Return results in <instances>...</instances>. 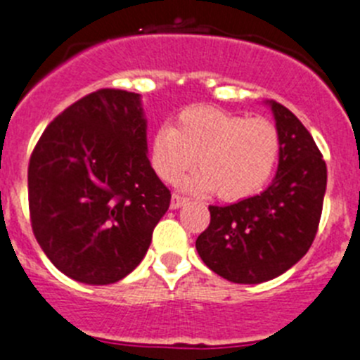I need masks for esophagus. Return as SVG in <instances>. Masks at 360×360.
<instances>
[{"mask_svg":"<svg viewBox=\"0 0 360 360\" xmlns=\"http://www.w3.org/2000/svg\"><path fill=\"white\" fill-rule=\"evenodd\" d=\"M184 202H186V199H184V197H181V195H177V193H174L172 200H170V208L177 210V208H181V206H183Z\"/></svg>","mask_w":360,"mask_h":360,"instance_id":"1","label":"esophagus"}]
</instances>
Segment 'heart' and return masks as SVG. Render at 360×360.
Wrapping results in <instances>:
<instances>
[{"label":"heart","mask_w":360,"mask_h":360,"mask_svg":"<svg viewBox=\"0 0 360 360\" xmlns=\"http://www.w3.org/2000/svg\"><path fill=\"white\" fill-rule=\"evenodd\" d=\"M280 156V134L267 118H245L193 105L177 115L176 125H163L150 140V165L165 183H176L195 165L188 179L197 192H213L224 200L257 193L273 176Z\"/></svg>","instance_id":"1"}]
</instances>
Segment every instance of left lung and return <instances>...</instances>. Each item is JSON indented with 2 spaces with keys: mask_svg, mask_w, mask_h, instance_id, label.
Masks as SVG:
<instances>
[{
  "mask_svg": "<svg viewBox=\"0 0 360 360\" xmlns=\"http://www.w3.org/2000/svg\"><path fill=\"white\" fill-rule=\"evenodd\" d=\"M280 134L276 177L260 195L210 206V226L195 248L213 273L233 283H262L305 257L317 233L326 163L305 125L269 100Z\"/></svg>",
  "mask_w": 360,
  "mask_h": 360,
  "instance_id": "obj_1",
  "label": "left lung"
}]
</instances>
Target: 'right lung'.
Instances as JSON below:
<instances>
[{"mask_svg":"<svg viewBox=\"0 0 360 360\" xmlns=\"http://www.w3.org/2000/svg\"><path fill=\"white\" fill-rule=\"evenodd\" d=\"M141 96L98 89L44 129L28 165L39 245L60 273L109 285L143 260L170 190L147 158Z\"/></svg>","mask_w":360,"mask_h":360,"instance_id":"add662e5","label":"right lung"}]
</instances>
